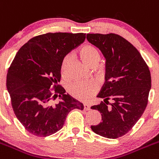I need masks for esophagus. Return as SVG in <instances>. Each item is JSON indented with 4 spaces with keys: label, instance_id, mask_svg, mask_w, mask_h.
<instances>
[{
    "label": "esophagus",
    "instance_id": "esophagus-1",
    "mask_svg": "<svg viewBox=\"0 0 159 159\" xmlns=\"http://www.w3.org/2000/svg\"><path fill=\"white\" fill-rule=\"evenodd\" d=\"M84 109L85 110V111H89V110H90V105L87 104V103L84 104Z\"/></svg>",
    "mask_w": 159,
    "mask_h": 159
}]
</instances>
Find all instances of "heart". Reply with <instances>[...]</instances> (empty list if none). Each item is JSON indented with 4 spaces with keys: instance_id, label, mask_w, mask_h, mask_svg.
Listing matches in <instances>:
<instances>
[{
    "instance_id": "b5f03b06",
    "label": "heart",
    "mask_w": 159,
    "mask_h": 159,
    "mask_svg": "<svg viewBox=\"0 0 159 159\" xmlns=\"http://www.w3.org/2000/svg\"><path fill=\"white\" fill-rule=\"evenodd\" d=\"M80 57L84 63L91 66L93 64H97L100 61V54L94 46L86 44L79 51ZM70 64V57L66 56L63 59L61 64V71L63 75L66 74ZM98 90V84L95 81L87 82H76L70 85L68 91L70 94L81 101H88L94 96Z\"/></svg>"
}]
</instances>
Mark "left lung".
<instances>
[{
    "label": "left lung",
    "instance_id": "1",
    "mask_svg": "<svg viewBox=\"0 0 159 159\" xmlns=\"http://www.w3.org/2000/svg\"><path fill=\"white\" fill-rule=\"evenodd\" d=\"M86 38L106 59L105 83L97 95L103 102L91 107L101 113L102 121L91 129L103 137L116 139L126 134L144 112L151 73L139 51L122 37L88 34ZM110 99L112 103L107 106Z\"/></svg>",
    "mask_w": 159,
    "mask_h": 159
}]
</instances>
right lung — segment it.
Here are the masks:
<instances>
[{
	"label": "right lung",
	"instance_id": "obj_1",
	"mask_svg": "<svg viewBox=\"0 0 159 159\" xmlns=\"http://www.w3.org/2000/svg\"><path fill=\"white\" fill-rule=\"evenodd\" d=\"M84 40L82 33H48L31 38L15 56L6 85L16 118L31 134H54L63 128L70 111L84 109L82 103L56 85L61 78L63 59ZM52 84L54 95L49 90ZM57 92L61 101L52 104Z\"/></svg>",
	"mask_w": 159,
	"mask_h": 159
}]
</instances>
